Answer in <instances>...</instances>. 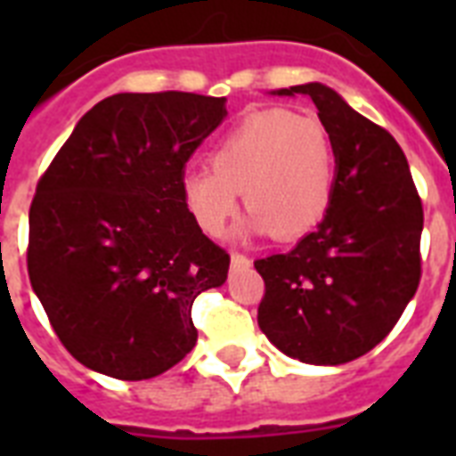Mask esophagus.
I'll list each match as a JSON object with an SVG mask.
<instances>
[{
    "mask_svg": "<svg viewBox=\"0 0 456 456\" xmlns=\"http://www.w3.org/2000/svg\"><path fill=\"white\" fill-rule=\"evenodd\" d=\"M232 265H234V267H248L250 257L243 256V253H232Z\"/></svg>",
    "mask_w": 456,
    "mask_h": 456,
    "instance_id": "esophagus-1",
    "label": "esophagus"
}]
</instances>
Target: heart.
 I'll list each match as a JSON object with an SVG mask.
<instances>
[{
  "instance_id": "heart-1",
  "label": "heart",
  "mask_w": 456,
  "mask_h": 456,
  "mask_svg": "<svg viewBox=\"0 0 456 456\" xmlns=\"http://www.w3.org/2000/svg\"><path fill=\"white\" fill-rule=\"evenodd\" d=\"M336 186V151L317 118L291 110H257L234 125L210 151V167L182 177V199L206 234L217 236L248 208V232L279 241L305 236L324 220Z\"/></svg>"
}]
</instances>
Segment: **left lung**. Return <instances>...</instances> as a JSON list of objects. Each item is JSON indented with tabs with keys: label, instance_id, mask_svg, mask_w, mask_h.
Returning <instances> with one entry per match:
<instances>
[{
	"label": "left lung",
	"instance_id": "8db88e82",
	"mask_svg": "<svg viewBox=\"0 0 456 456\" xmlns=\"http://www.w3.org/2000/svg\"><path fill=\"white\" fill-rule=\"evenodd\" d=\"M310 96L336 151V186L319 227L289 253L256 260L263 333L307 364H346L376 347L421 281L424 208L403 149L319 82Z\"/></svg>",
	"mask_w": 456,
	"mask_h": 456
}]
</instances>
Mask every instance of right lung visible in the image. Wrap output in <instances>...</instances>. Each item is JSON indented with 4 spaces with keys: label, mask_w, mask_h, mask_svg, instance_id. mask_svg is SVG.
Returning a JSON list of instances; mask_svg holds the SVG:
<instances>
[{
    "label": "right lung",
    "mask_w": 456,
    "mask_h": 456,
    "mask_svg": "<svg viewBox=\"0 0 456 456\" xmlns=\"http://www.w3.org/2000/svg\"><path fill=\"white\" fill-rule=\"evenodd\" d=\"M224 96L113 94L87 110L39 177L28 274L68 353L142 381L191 353V305L229 253L182 199L184 165L227 116Z\"/></svg>",
    "instance_id": "1"
}]
</instances>
